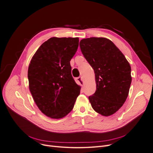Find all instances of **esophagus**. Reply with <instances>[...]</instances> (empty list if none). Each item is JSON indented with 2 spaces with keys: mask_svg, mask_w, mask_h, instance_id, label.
Listing matches in <instances>:
<instances>
[{
  "mask_svg": "<svg viewBox=\"0 0 153 153\" xmlns=\"http://www.w3.org/2000/svg\"><path fill=\"white\" fill-rule=\"evenodd\" d=\"M77 80V82L79 83V84H80L82 86L84 85V80H83V78L82 77H79L76 79Z\"/></svg>",
  "mask_w": 153,
  "mask_h": 153,
  "instance_id": "esophagus-1",
  "label": "esophagus"
}]
</instances>
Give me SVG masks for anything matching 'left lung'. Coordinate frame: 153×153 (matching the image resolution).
<instances>
[{"label":"left lung","instance_id":"1","mask_svg":"<svg viewBox=\"0 0 153 153\" xmlns=\"http://www.w3.org/2000/svg\"><path fill=\"white\" fill-rule=\"evenodd\" d=\"M79 46L95 74L96 90L88 97L91 105L101 115H112L128 98L132 81L131 66L120 49L107 38L82 39Z\"/></svg>","mask_w":153,"mask_h":153}]
</instances>
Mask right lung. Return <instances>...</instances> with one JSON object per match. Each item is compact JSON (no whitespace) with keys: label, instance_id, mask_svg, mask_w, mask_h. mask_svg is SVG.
I'll return each instance as SVG.
<instances>
[{"label":"right lung","instance_id":"obj_1","mask_svg":"<svg viewBox=\"0 0 153 153\" xmlns=\"http://www.w3.org/2000/svg\"><path fill=\"white\" fill-rule=\"evenodd\" d=\"M79 41V38H51L41 45L29 64L30 93L41 112L51 118L67 115L80 94L70 65Z\"/></svg>","mask_w":153,"mask_h":153}]
</instances>
